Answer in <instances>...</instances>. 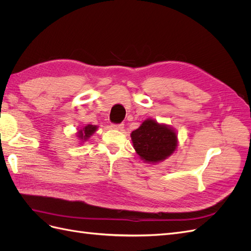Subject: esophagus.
<instances>
[{
	"label": "esophagus",
	"mask_w": 251,
	"mask_h": 251,
	"mask_svg": "<svg viewBox=\"0 0 251 251\" xmlns=\"http://www.w3.org/2000/svg\"><path fill=\"white\" fill-rule=\"evenodd\" d=\"M113 128H115V130H118V131H123L125 126L123 124H119V125H113L112 126Z\"/></svg>",
	"instance_id": "obj_1"
}]
</instances>
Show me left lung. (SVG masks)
<instances>
[{"mask_svg": "<svg viewBox=\"0 0 251 251\" xmlns=\"http://www.w3.org/2000/svg\"><path fill=\"white\" fill-rule=\"evenodd\" d=\"M136 153L143 162L156 164L172 156L178 148L177 131L169 125L148 118L131 133Z\"/></svg>", "mask_w": 251, "mask_h": 251, "instance_id": "left-lung-1", "label": "left lung"}]
</instances>
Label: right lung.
<instances>
[{"instance_id": "add662e5", "label": "right lung", "mask_w": 251, "mask_h": 251, "mask_svg": "<svg viewBox=\"0 0 251 251\" xmlns=\"http://www.w3.org/2000/svg\"><path fill=\"white\" fill-rule=\"evenodd\" d=\"M98 126H93V125H87L85 126H81L78 128V131L76 132V137L79 140L78 142L81 144L83 142H86L90 139L91 136H93V134L97 131Z\"/></svg>"}]
</instances>
